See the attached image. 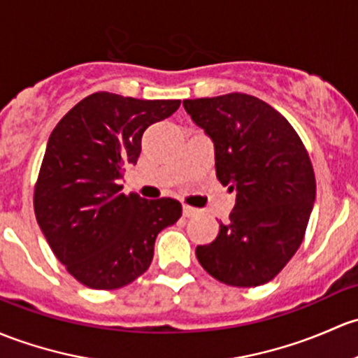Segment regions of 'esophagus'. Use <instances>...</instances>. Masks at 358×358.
I'll list each match as a JSON object with an SVG mask.
<instances>
[{"label":"esophagus","mask_w":358,"mask_h":358,"mask_svg":"<svg viewBox=\"0 0 358 358\" xmlns=\"http://www.w3.org/2000/svg\"><path fill=\"white\" fill-rule=\"evenodd\" d=\"M197 213H199V210L195 208H190V206H183V216H185V217L195 216Z\"/></svg>","instance_id":"esophagus-1"}]
</instances>
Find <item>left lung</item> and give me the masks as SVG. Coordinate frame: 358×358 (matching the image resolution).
Segmentation results:
<instances>
[{
	"label": "left lung",
	"mask_w": 358,
	"mask_h": 358,
	"mask_svg": "<svg viewBox=\"0 0 358 358\" xmlns=\"http://www.w3.org/2000/svg\"><path fill=\"white\" fill-rule=\"evenodd\" d=\"M183 108L213 141L217 180L236 192L216 240L195 248L199 262L224 285L268 283L299 250L314 208L307 150L285 116L248 94L185 99Z\"/></svg>",
	"instance_id": "1"
}]
</instances>
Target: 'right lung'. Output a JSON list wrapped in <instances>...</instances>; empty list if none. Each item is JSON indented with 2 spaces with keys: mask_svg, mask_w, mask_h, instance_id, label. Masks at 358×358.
<instances>
[{
  "mask_svg": "<svg viewBox=\"0 0 358 358\" xmlns=\"http://www.w3.org/2000/svg\"><path fill=\"white\" fill-rule=\"evenodd\" d=\"M178 99H134L96 92L51 131L34 190V209L51 250L82 285L115 289L150 266L161 229L182 216L175 199L122 194L137 164L142 134L178 110Z\"/></svg>",
  "mask_w": 358,
  "mask_h": 358,
  "instance_id": "obj_1",
  "label": "right lung"
}]
</instances>
